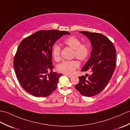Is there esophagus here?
Masks as SVG:
<instances>
[{
	"instance_id": "34e87169",
	"label": "esophagus",
	"mask_w": 130,
	"mask_h": 130,
	"mask_svg": "<svg viewBox=\"0 0 130 130\" xmlns=\"http://www.w3.org/2000/svg\"><path fill=\"white\" fill-rule=\"evenodd\" d=\"M64 75H65V76H68V77H69V78H71L72 76V75H68V74H64Z\"/></svg>"
}]
</instances>
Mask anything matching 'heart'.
I'll use <instances>...</instances> for the list:
<instances>
[{"instance_id":"1","label":"heart","mask_w":130,"mask_h":130,"mask_svg":"<svg viewBox=\"0 0 130 130\" xmlns=\"http://www.w3.org/2000/svg\"><path fill=\"white\" fill-rule=\"evenodd\" d=\"M64 44L66 46L73 50V56L80 61L85 60L89 54V47L85 44H81L79 38L74 36L68 37L64 41ZM60 51L61 49L58 45L55 44L53 47V56L56 61L60 59ZM79 64L74 60L72 61H64L57 66L59 71L65 74H73Z\"/></svg>"}]
</instances>
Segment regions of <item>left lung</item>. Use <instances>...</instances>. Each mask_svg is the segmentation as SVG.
<instances>
[{"label": "left lung", "mask_w": 130, "mask_h": 130, "mask_svg": "<svg viewBox=\"0 0 130 130\" xmlns=\"http://www.w3.org/2000/svg\"><path fill=\"white\" fill-rule=\"evenodd\" d=\"M91 43L92 50L88 61L81 69L91 75L79 76V83L75 86L81 95L91 97L100 93L111 79L116 66V50L109 39L101 34L79 31ZM87 76H88V74Z\"/></svg>", "instance_id": "8db88e82"}]
</instances>
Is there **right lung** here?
I'll use <instances>...</instances> for the list:
<instances>
[{
  "instance_id": "obj_1",
  "label": "right lung",
  "mask_w": 130,
  "mask_h": 130,
  "mask_svg": "<svg viewBox=\"0 0 130 130\" xmlns=\"http://www.w3.org/2000/svg\"><path fill=\"white\" fill-rule=\"evenodd\" d=\"M67 34H70L56 30H40L20 43L14 59V70L27 92L45 98L56 89L61 74L52 71V48L57 40Z\"/></svg>"
}]
</instances>
